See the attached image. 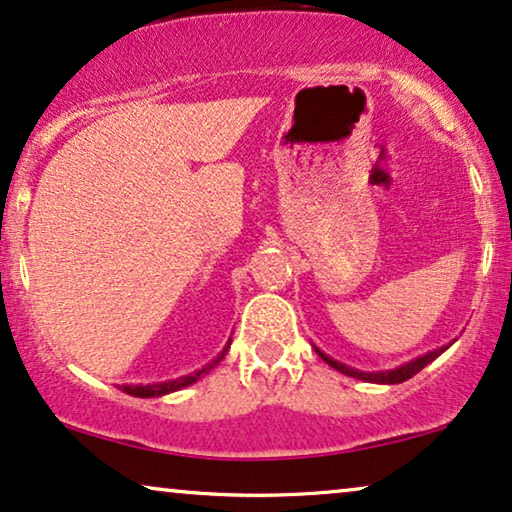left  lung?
<instances>
[{"label": "left lung", "instance_id": "obj_1", "mask_svg": "<svg viewBox=\"0 0 512 512\" xmlns=\"http://www.w3.org/2000/svg\"><path fill=\"white\" fill-rule=\"evenodd\" d=\"M445 349H447V346H445ZM445 349H435L431 353H426V356L412 360V363H407V365L398 367V370H391V372H358V370H351V367H346L342 363H337V360L327 358L323 351H318V349L316 351H318V356L323 358L327 365H332L339 372L349 374V377H356V379H363V381H374V384H400V381H407L410 377H414V374H417V372L424 370V367L431 363V360L438 358Z\"/></svg>", "mask_w": 512, "mask_h": 512}]
</instances>
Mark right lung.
Here are the masks:
<instances>
[{
  "label": "right lung",
  "mask_w": 512,
  "mask_h": 512,
  "mask_svg": "<svg viewBox=\"0 0 512 512\" xmlns=\"http://www.w3.org/2000/svg\"><path fill=\"white\" fill-rule=\"evenodd\" d=\"M227 349H229V344H227ZM227 349H224L220 356H217L208 367H203V370H199L196 374H189V377H180V379H175V381H166V384H152V386H124V393L135 395V398H154V395H166V393L180 391V388L194 384V381L199 379L203 372H208L210 367H215L217 363H220V360L224 358V353H227Z\"/></svg>",
  "instance_id": "obj_1"
}]
</instances>
